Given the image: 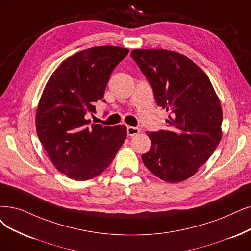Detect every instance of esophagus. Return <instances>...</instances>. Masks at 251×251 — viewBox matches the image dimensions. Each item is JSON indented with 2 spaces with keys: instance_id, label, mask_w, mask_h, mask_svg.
Returning <instances> with one entry per match:
<instances>
[{
  "instance_id": "34e87169",
  "label": "esophagus",
  "mask_w": 251,
  "mask_h": 251,
  "mask_svg": "<svg viewBox=\"0 0 251 251\" xmlns=\"http://www.w3.org/2000/svg\"><path fill=\"white\" fill-rule=\"evenodd\" d=\"M126 132H127L128 136H135V135H138L140 132H141V129H140L137 126H127Z\"/></svg>"
}]
</instances>
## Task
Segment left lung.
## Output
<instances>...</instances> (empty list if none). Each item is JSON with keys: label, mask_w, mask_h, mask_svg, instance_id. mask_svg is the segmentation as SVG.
Segmentation results:
<instances>
[{"label": "left lung", "mask_w": 251, "mask_h": 251, "mask_svg": "<svg viewBox=\"0 0 251 251\" xmlns=\"http://www.w3.org/2000/svg\"><path fill=\"white\" fill-rule=\"evenodd\" d=\"M131 56L151 85L157 106L169 112L167 129L149 133L142 160L166 182L192 177L212 155L223 137V110L203 70L167 49H134Z\"/></svg>", "instance_id": "8db88e82"}]
</instances>
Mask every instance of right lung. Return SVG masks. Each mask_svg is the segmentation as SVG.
<instances>
[{"label": "right lung", "instance_id": "add662e5", "mask_svg": "<svg viewBox=\"0 0 251 251\" xmlns=\"http://www.w3.org/2000/svg\"><path fill=\"white\" fill-rule=\"evenodd\" d=\"M119 46H95L68 57L50 76L36 113L40 142L59 172L82 181L101 174L126 138L125 126H87L114 68L127 55ZM105 102V100H103Z\"/></svg>", "mask_w": 251, "mask_h": 251}]
</instances>
